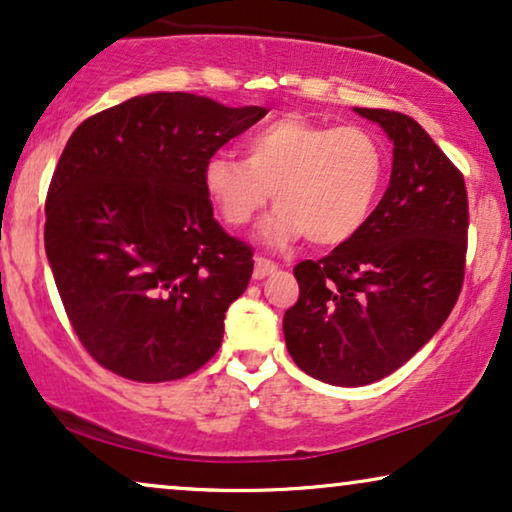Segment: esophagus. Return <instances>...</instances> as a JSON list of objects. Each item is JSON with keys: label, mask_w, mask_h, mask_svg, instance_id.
<instances>
[{"label": "esophagus", "mask_w": 512, "mask_h": 512, "mask_svg": "<svg viewBox=\"0 0 512 512\" xmlns=\"http://www.w3.org/2000/svg\"><path fill=\"white\" fill-rule=\"evenodd\" d=\"M277 265L268 261V258H256V265H254V280H263V277H268L270 272H275Z\"/></svg>", "instance_id": "1"}]
</instances>
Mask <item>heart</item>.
I'll return each mask as SVG.
<instances>
[{
    "mask_svg": "<svg viewBox=\"0 0 512 512\" xmlns=\"http://www.w3.org/2000/svg\"><path fill=\"white\" fill-rule=\"evenodd\" d=\"M383 171V148L367 129H334L291 115L256 131L244 143V162L228 152L211 155L202 185L232 228L247 225L272 195L277 209L258 230L270 247L301 235L317 247H334L369 218Z\"/></svg>",
    "mask_w": 512,
    "mask_h": 512,
    "instance_id": "1",
    "label": "heart"
}]
</instances>
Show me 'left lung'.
I'll return each mask as SVG.
<instances>
[{
    "mask_svg": "<svg viewBox=\"0 0 512 512\" xmlns=\"http://www.w3.org/2000/svg\"><path fill=\"white\" fill-rule=\"evenodd\" d=\"M393 141L386 195L350 240L294 268L298 301L284 341L331 386H369L437 334L463 287L468 195L461 171L402 112L355 108Z\"/></svg>",
    "mask_w": 512,
    "mask_h": 512,
    "instance_id": "1",
    "label": "left lung"
}]
</instances>
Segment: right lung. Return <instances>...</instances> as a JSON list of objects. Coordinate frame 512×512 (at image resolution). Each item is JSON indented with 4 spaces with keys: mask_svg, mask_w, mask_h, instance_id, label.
<instances>
[{
    "mask_svg": "<svg viewBox=\"0 0 512 512\" xmlns=\"http://www.w3.org/2000/svg\"><path fill=\"white\" fill-rule=\"evenodd\" d=\"M268 115L157 91L84 119L46 195L44 247L72 329L131 381H176L223 341L254 254L214 218L204 162Z\"/></svg>",
    "mask_w": 512,
    "mask_h": 512,
    "instance_id": "obj_1",
    "label": "right lung"
}]
</instances>
